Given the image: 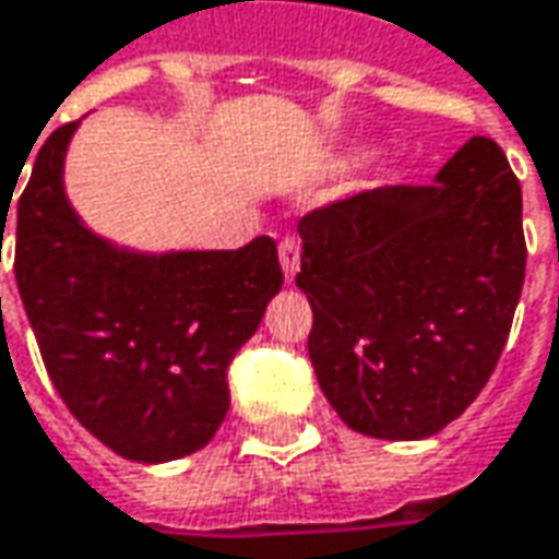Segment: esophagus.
Returning a JSON list of instances; mask_svg holds the SVG:
<instances>
[{
    "label": "esophagus",
    "mask_w": 559,
    "mask_h": 559,
    "mask_svg": "<svg viewBox=\"0 0 559 559\" xmlns=\"http://www.w3.org/2000/svg\"><path fill=\"white\" fill-rule=\"evenodd\" d=\"M278 257H281V266H284L287 281L296 278V272H299V239H296L293 233H284V236H281Z\"/></svg>",
    "instance_id": "1"
}]
</instances>
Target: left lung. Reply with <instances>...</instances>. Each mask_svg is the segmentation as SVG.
<instances>
[{"instance_id":"8db88e82","label":"left lung","mask_w":559,"mask_h":559,"mask_svg":"<svg viewBox=\"0 0 559 559\" xmlns=\"http://www.w3.org/2000/svg\"><path fill=\"white\" fill-rule=\"evenodd\" d=\"M521 181L475 135L429 187H381L299 221L308 357L347 427L412 442L448 427L493 374L521 299Z\"/></svg>"}]
</instances>
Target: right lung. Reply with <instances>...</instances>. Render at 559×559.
<instances>
[{
    "mask_svg": "<svg viewBox=\"0 0 559 559\" xmlns=\"http://www.w3.org/2000/svg\"><path fill=\"white\" fill-rule=\"evenodd\" d=\"M75 127L50 132L17 199V290L81 427L127 460H178L224 424L226 369L284 284L278 248L257 236L239 251H115L62 193Z\"/></svg>",
    "mask_w": 559,
    "mask_h": 559,
    "instance_id": "1",
    "label": "right lung"
}]
</instances>
